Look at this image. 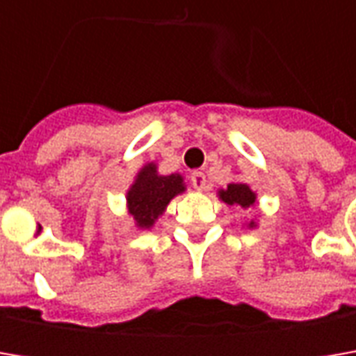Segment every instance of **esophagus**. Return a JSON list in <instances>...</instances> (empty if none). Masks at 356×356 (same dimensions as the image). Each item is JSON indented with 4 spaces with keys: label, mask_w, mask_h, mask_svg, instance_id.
Masks as SVG:
<instances>
[{
    "label": "esophagus",
    "mask_w": 356,
    "mask_h": 356,
    "mask_svg": "<svg viewBox=\"0 0 356 356\" xmlns=\"http://www.w3.org/2000/svg\"><path fill=\"white\" fill-rule=\"evenodd\" d=\"M190 180H192V186H194L196 190H206L208 180H206V174H204V172H192Z\"/></svg>",
    "instance_id": "obj_1"
}]
</instances>
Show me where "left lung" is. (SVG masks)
Returning <instances> with one entry per match:
<instances>
[{"label":"left lung","instance_id":"obj_1","mask_svg":"<svg viewBox=\"0 0 356 356\" xmlns=\"http://www.w3.org/2000/svg\"><path fill=\"white\" fill-rule=\"evenodd\" d=\"M218 196L220 200L227 204V206H239V208H243V210H248V208H252L255 206V192H253L252 188L248 184H241V182H232V184H227L226 190H220L218 192ZM257 224L255 222H250L248 227H255Z\"/></svg>","mask_w":356,"mask_h":356}]
</instances>
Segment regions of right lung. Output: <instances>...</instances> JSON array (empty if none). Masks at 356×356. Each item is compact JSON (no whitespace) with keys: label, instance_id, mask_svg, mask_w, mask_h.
<instances>
[{"label":"right lung","instance_id":"1","mask_svg":"<svg viewBox=\"0 0 356 356\" xmlns=\"http://www.w3.org/2000/svg\"><path fill=\"white\" fill-rule=\"evenodd\" d=\"M186 190L180 174H158L154 162L144 164L127 192V208L138 229H150L164 213L170 200Z\"/></svg>","mask_w":356,"mask_h":356}]
</instances>
